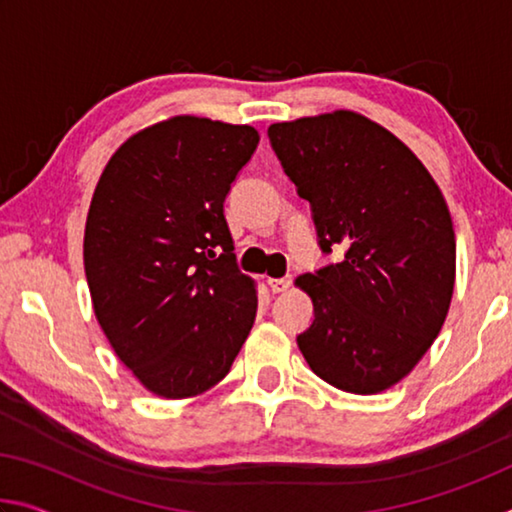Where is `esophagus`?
Returning a JSON list of instances; mask_svg holds the SVG:
<instances>
[{"mask_svg":"<svg viewBox=\"0 0 512 512\" xmlns=\"http://www.w3.org/2000/svg\"><path fill=\"white\" fill-rule=\"evenodd\" d=\"M268 287H271L273 293H284L291 289V277H271L268 280Z\"/></svg>","mask_w":512,"mask_h":512,"instance_id":"1","label":"esophagus"}]
</instances>
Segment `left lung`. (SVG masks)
I'll use <instances>...</instances> for the list:
<instances>
[{"label":"left lung","mask_w":512,"mask_h":512,"mask_svg":"<svg viewBox=\"0 0 512 512\" xmlns=\"http://www.w3.org/2000/svg\"><path fill=\"white\" fill-rule=\"evenodd\" d=\"M268 137L311 203L323 253L345 250L339 264L296 277L314 302L302 357L345 393L386 391L418 366L452 305L445 196L400 137L354 110L277 121Z\"/></svg>","instance_id":"obj_1"}]
</instances>
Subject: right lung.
I'll use <instances>...</instances> for the list:
<instances>
[{"mask_svg": "<svg viewBox=\"0 0 512 512\" xmlns=\"http://www.w3.org/2000/svg\"><path fill=\"white\" fill-rule=\"evenodd\" d=\"M257 128L176 115L112 153L85 221L92 309L119 361L164 400L228 375L257 314V284L235 264L225 196Z\"/></svg>", "mask_w": 512, "mask_h": 512, "instance_id": "1", "label": "right lung"}]
</instances>
